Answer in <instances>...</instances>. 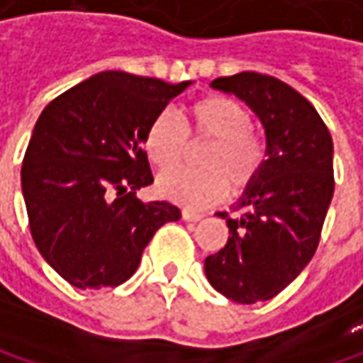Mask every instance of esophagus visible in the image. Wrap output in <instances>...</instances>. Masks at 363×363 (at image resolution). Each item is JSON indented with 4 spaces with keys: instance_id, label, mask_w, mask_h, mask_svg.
Instances as JSON below:
<instances>
[{
    "instance_id": "obj_1",
    "label": "esophagus",
    "mask_w": 363,
    "mask_h": 363,
    "mask_svg": "<svg viewBox=\"0 0 363 363\" xmlns=\"http://www.w3.org/2000/svg\"><path fill=\"white\" fill-rule=\"evenodd\" d=\"M203 216L197 214V212H191V210H182V220H186V222H197V220H201Z\"/></svg>"
}]
</instances>
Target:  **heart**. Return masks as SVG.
Segmentation results:
<instances>
[{
    "instance_id": "1",
    "label": "heart",
    "mask_w": 363,
    "mask_h": 363,
    "mask_svg": "<svg viewBox=\"0 0 363 363\" xmlns=\"http://www.w3.org/2000/svg\"><path fill=\"white\" fill-rule=\"evenodd\" d=\"M186 128L172 112H162L149 122L143 147L162 170L184 161L188 137L210 143L200 154L203 171H168L157 177V193L186 208H206L218 201L226 189L243 193L264 170L266 145L251 130V114L239 101L224 95H208L186 110Z\"/></svg>"
}]
</instances>
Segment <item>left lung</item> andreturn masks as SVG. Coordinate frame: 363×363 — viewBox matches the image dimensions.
Masks as SVG:
<instances>
[{"label": "left lung", "instance_id": "1", "mask_svg": "<svg viewBox=\"0 0 363 363\" xmlns=\"http://www.w3.org/2000/svg\"><path fill=\"white\" fill-rule=\"evenodd\" d=\"M212 86L255 112L268 160L235 208L241 218L218 214L230 237L206 257V277L230 301H268L301 274L320 243L335 191L333 139L312 104L274 77L239 72Z\"/></svg>", "mask_w": 363, "mask_h": 363}]
</instances>
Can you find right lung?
<instances>
[{
  "mask_svg": "<svg viewBox=\"0 0 363 363\" xmlns=\"http://www.w3.org/2000/svg\"><path fill=\"white\" fill-rule=\"evenodd\" d=\"M191 81L170 84L120 70L99 72L41 112L22 162V195L39 253L77 289L118 286L143 249L181 210L141 201L153 182L143 137Z\"/></svg>",
  "mask_w": 363,
  "mask_h": 363,
  "instance_id": "obj_1",
  "label": "right lung"
}]
</instances>
